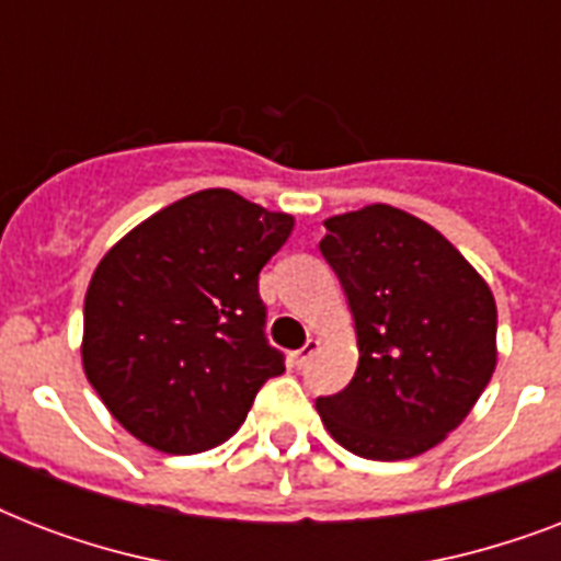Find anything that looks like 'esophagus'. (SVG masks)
<instances>
[{"mask_svg": "<svg viewBox=\"0 0 561 561\" xmlns=\"http://www.w3.org/2000/svg\"><path fill=\"white\" fill-rule=\"evenodd\" d=\"M317 350H320V341H314V337H311V341H308L306 346H302V350H297V352H294V355H290V358H294V367H297V369L306 367L308 360H311L317 355Z\"/></svg>", "mask_w": 561, "mask_h": 561, "instance_id": "esophagus-1", "label": "esophagus"}]
</instances>
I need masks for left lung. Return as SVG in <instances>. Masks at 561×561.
I'll list each match as a JSON object with an SVG mask.
<instances>
[{
    "instance_id": "obj_1",
    "label": "left lung",
    "mask_w": 561,
    "mask_h": 561,
    "mask_svg": "<svg viewBox=\"0 0 561 561\" xmlns=\"http://www.w3.org/2000/svg\"><path fill=\"white\" fill-rule=\"evenodd\" d=\"M320 253L358 334V369L317 399L329 434L367 460H410L469 416L497 364L492 290L431 224L373 203L325 220Z\"/></svg>"
}]
</instances>
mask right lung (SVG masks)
<instances>
[{
    "instance_id": "add662e5",
    "label": "right lung",
    "mask_w": 561,
    "mask_h": 561,
    "mask_svg": "<svg viewBox=\"0 0 561 561\" xmlns=\"http://www.w3.org/2000/svg\"><path fill=\"white\" fill-rule=\"evenodd\" d=\"M290 229L285 211L203 188L110 247L83 299L81 360L127 434L165 454L215 448L285 373L259 273Z\"/></svg>"
}]
</instances>
